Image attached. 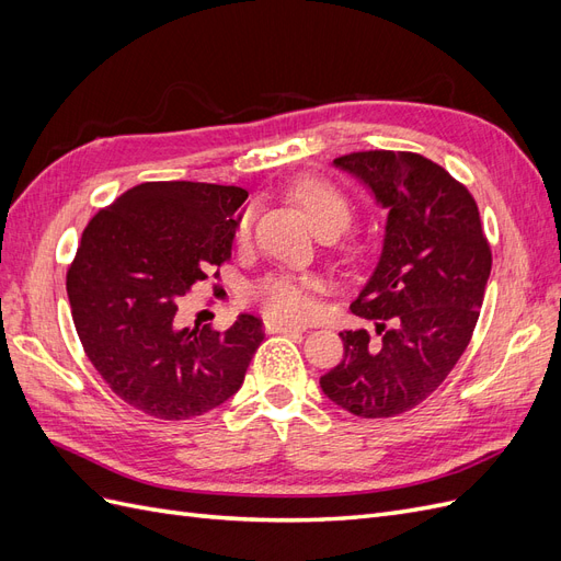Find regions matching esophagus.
I'll list each match as a JSON object with an SVG mask.
<instances>
[{"label":"esophagus","instance_id":"1","mask_svg":"<svg viewBox=\"0 0 561 561\" xmlns=\"http://www.w3.org/2000/svg\"><path fill=\"white\" fill-rule=\"evenodd\" d=\"M307 328L301 325H290V322H280V320H266V332L268 334H301Z\"/></svg>","mask_w":561,"mask_h":561}]
</instances>
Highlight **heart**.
I'll list each match as a JSON object with an SVG mask.
<instances>
[{"instance_id":"obj_1","label":"heart","mask_w":561,"mask_h":561,"mask_svg":"<svg viewBox=\"0 0 561 561\" xmlns=\"http://www.w3.org/2000/svg\"><path fill=\"white\" fill-rule=\"evenodd\" d=\"M290 196L299 203L301 210L307 213L309 222L318 231L320 227H334L342 231L348 227L353 206L344 192H339L334 184L322 180H297L290 186ZM250 229V213H243L239 219V236L248 233ZM313 293L316 283L311 278L276 274L266 276L262 283L254 285V297L262 304V309L276 320H301L307 318L313 309Z\"/></svg>"}]
</instances>
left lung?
<instances>
[{"label": "left lung", "mask_w": 561, "mask_h": 561, "mask_svg": "<svg viewBox=\"0 0 561 561\" xmlns=\"http://www.w3.org/2000/svg\"><path fill=\"white\" fill-rule=\"evenodd\" d=\"M386 210L375 271L351 304L375 325L342 332L344 358L320 377L334 404L388 419L426 400L461 358L491 274L478 203L443 165L412 151H358L332 163Z\"/></svg>", "instance_id": "obj_1"}]
</instances>
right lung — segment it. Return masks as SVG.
I'll return each mask as SVG.
<instances>
[{"instance_id": "add662e5", "label": "right lung", "mask_w": 561, "mask_h": 561, "mask_svg": "<svg viewBox=\"0 0 561 561\" xmlns=\"http://www.w3.org/2000/svg\"><path fill=\"white\" fill-rule=\"evenodd\" d=\"M245 198L241 186L142 182L83 229L67 271L72 320L98 375L135 410L184 421L241 388L262 320L241 313L215 332L186 325L180 307L231 257Z\"/></svg>"}]
</instances>
